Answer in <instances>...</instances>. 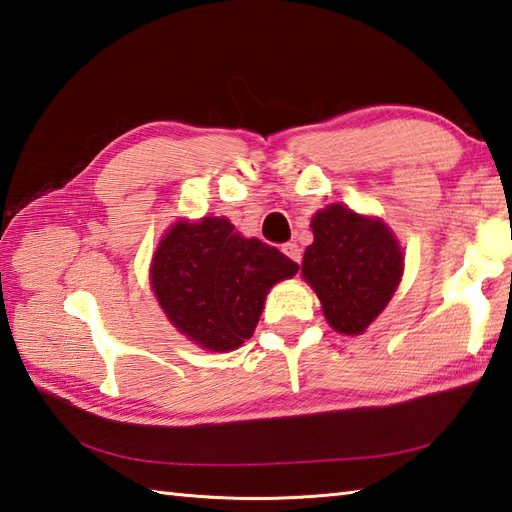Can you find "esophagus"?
Returning a JSON list of instances; mask_svg holds the SVG:
<instances>
[{
    "instance_id": "obj_1",
    "label": "esophagus",
    "mask_w": 512,
    "mask_h": 512,
    "mask_svg": "<svg viewBox=\"0 0 512 512\" xmlns=\"http://www.w3.org/2000/svg\"><path fill=\"white\" fill-rule=\"evenodd\" d=\"M282 253L286 255V257H290L293 259V262H302V248H299L297 244H293V242H288V244H284L282 246Z\"/></svg>"
}]
</instances>
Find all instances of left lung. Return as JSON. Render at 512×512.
I'll return each instance as SVG.
<instances>
[{"label": "left lung", "mask_w": 512, "mask_h": 512, "mask_svg": "<svg viewBox=\"0 0 512 512\" xmlns=\"http://www.w3.org/2000/svg\"><path fill=\"white\" fill-rule=\"evenodd\" d=\"M310 228L315 239L304 253V279L337 333L362 335L399 286L402 248L382 219L342 204L319 210Z\"/></svg>", "instance_id": "8db88e82"}]
</instances>
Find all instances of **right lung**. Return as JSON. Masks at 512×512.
I'll use <instances>...</instances> for the list:
<instances>
[{
  "mask_svg": "<svg viewBox=\"0 0 512 512\" xmlns=\"http://www.w3.org/2000/svg\"><path fill=\"white\" fill-rule=\"evenodd\" d=\"M297 270L275 246L235 233L226 217L179 219L155 250L150 286L179 333L226 353L253 337L268 290Z\"/></svg>",
  "mask_w": 512,
  "mask_h": 512,
  "instance_id": "add662e5",
  "label": "right lung"
}]
</instances>
